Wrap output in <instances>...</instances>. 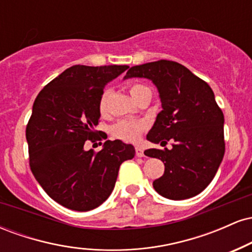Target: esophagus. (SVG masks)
<instances>
[{"mask_svg":"<svg viewBox=\"0 0 252 252\" xmlns=\"http://www.w3.org/2000/svg\"><path fill=\"white\" fill-rule=\"evenodd\" d=\"M135 153H136V156H137V158H142V156H144L143 149L140 148V147H136Z\"/></svg>","mask_w":252,"mask_h":252,"instance_id":"esophagus-1","label":"esophagus"}]
</instances>
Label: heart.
<instances>
[{
  "mask_svg": "<svg viewBox=\"0 0 252 252\" xmlns=\"http://www.w3.org/2000/svg\"><path fill=\"white\" fill-rule=\"evenodd\" d=\"M129 91L135 100H137L146 92H152L148 86L144 85V84H132V85H130ZM110 94H111V91L109 89H105L102 92V94H100L98 109H99V112L102 115H105L108 112ZM146 129L147 124L142 122V121L122 120L117 122L115 126H112L111 134L114 137L126 141V142H136V141L140 140L141 135H142V132Z\"/></svg>",
  "mask_w": 252,
  "mask_h": 252,
  "instance_id": "heart-1",
  "label": "heart"
}]
</instances>
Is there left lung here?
I'll use <instances>...</instances> for the list:
<instances>
[{"label": "left lung", "instance_id": "obj_1", "mask_svg": "<svg viewBox=\"0 0 252 252\" xmlns=\"http://www.w3.org/2000/svg\"><path fill=\"white\" fill-rule=\"evenodd\" d=\"M148 78L160 94L162 111L147 135L153 143L173 148L144 152L160 158L164 173L153 182L158 194L173 200L192 198L215 178L225 153L224 114L206 82L172 60L132 66L124 78Z\"/></svg>", "mask_w": 252, "mask_h": 252}]
</instances>
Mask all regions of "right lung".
<instances>
[{
	"instance_id": "right-lung-1",
	"label": "right lung",
	"mask_w": 252,
	"mask_h": 252,
	"mask_svg": "<svg viewBox=\"0 0 252 252\" xmlns=\"http://www.w3.org/2000/svg\"><path fill=\"white\" fill-rule=\"evenodd\" d=\"M128 67L74 65L34 100L26 128L30 167L43 190L63 207L85 212L103 204L121 164L135 156L134 147L120 140L105 141L100 152L84 149L86 141L105 140L94 130L100 117V94Z\"/></svg>"
}]
</instances>
